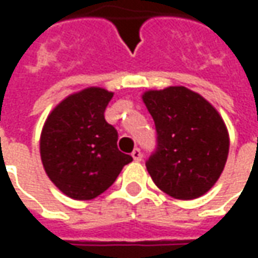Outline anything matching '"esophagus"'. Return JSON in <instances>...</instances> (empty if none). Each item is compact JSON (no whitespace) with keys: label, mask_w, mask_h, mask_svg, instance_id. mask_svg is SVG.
Masks as SVG:
<instances>
[{"label":"esophagus","mask_w":258,"mask_h":258,"mask_svg":"<svg viewBox=\"0 0 258 258\" xmlns=\"http://www.w3.org/2000/svg\"><path fill=\"white\" fill-rule=\"evenodd\" d=\"M132 158H134L136 162L142 161V152H141V149H139V148H135L134 152H132Z\"/></svg>","instance_id":"esophagus-1"}]
</instances>
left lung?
<instances>
[{
	"label": "left lung",
	"instance_id": "left-lung-1",
	"mask_svg": "<svg viewBox=\"0 0 258 258\" xmlns=\"http://www.w3.org/2000/svg\"><path fill=\"white\" fill-rule=\"evenodd\" d=\"M144 102L156 129V148L146 161L155 185L176 200L210 191L223 172L230 146L218 112L182 86L146 92Z\"/></svg>",
	"mask_w": 258,
	"mask_h": 258
}]
</instances>
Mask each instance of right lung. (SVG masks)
<instances>
[{
	"label": "right lung",
	"mask_w": 258,
	"mask_h": 258,
	"mask_svg": "<svg viewBox=\"0 0 258 258\" xmlns=\"http://www.w3.org/2000/svg\"><path fill=\"white\" fill-rule=\"evenodd\" d=\"M113 93L89 87L72 94L45 120L40 154L48 178L73 200H92L116 181L132 156L117 149V131L104 119Z\"/></svg>",
	"instance_id": "right-lung-1"
}]
</instances>
